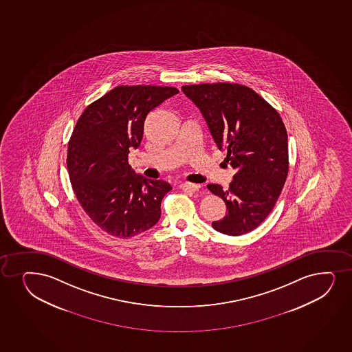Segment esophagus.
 I'll return each mask as SVG.
<instances>
[{
	"mask_svg": "<svg viewBox=\"0 0 352 352\" xmlns=\"http://www.w3.org/2000/svg\"><path fill=\"white\" fill-rule=\"evenodd\" d=\"M179 188L183 189V190L188 191H197L199 189V186L197 184H194V183H181L179 184Z\"/></svg>",
	"mask_w": 352,
	"mask_h": 352,
	"instance_id": "1",
	"label": "esophagus"
}]
</instances>
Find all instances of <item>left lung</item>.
Instances as JSON below:
<instances>
[{
	"label": "left lung",
	"instance_id": "8db88e82",
	"mask_svg": "<svg viewBox=\"0 0 352 352\" xmlns=\"http://www.w3.org/2000/svg\"><path fill=\"white\" fill-rule=\"evenodd\" d=\"M201 110L224 161L236 170L228 189L208 184L226 203L214 230L241 236L267 219L282 192L289 170L287 133L277 110L255 90L237 83L183 85Z\"/></svg>",
	"mask_w": 352,
	"mask_h": 352
}]
</instances>
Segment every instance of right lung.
Instances as JSON below:
<instances>
[{"label": "right lung", "instance_id": "right-lung-1", "mask_svg": "<svg viewBox=\"0 0 352 352\" xmlns=\"http://www.w3.org/2000/svg\"><path fill=\"white\" fill-rule=\"evenodd\" d=\"M176 94L174 87H115L85 108L73 130L67 166L74 192L90 219L113 237L142 234L161 217L171 186L135 174L128 155L141 144L146 115Z\"/></svg>", "mask_w": 352, "mask_h": 352}]
</instances>
